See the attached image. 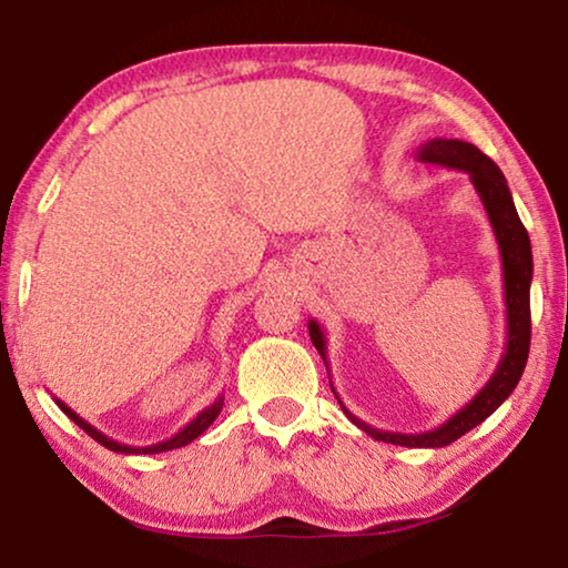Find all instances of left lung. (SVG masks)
Instances as JSON below:
<instances>
[{"instance_id": "left-lung-1", "label": "left lung", "mask_w": 568, "mask_h": 568, "mask_svg": "<svg viewBox=\"0 0 568 568\" xmlns=\"http://www.w3.org/2000/svg\"><path fill=\"white\" fill-rule=\"evenodd\" d=\"M420 163L430 165H444L454 168V171L469 173V181L477 191V196L485 206L489 224H493L497 247H500L503 260V287H505V316H507V334H505V352L497 365L495 375L487 379V385L464 405L462 410H456L452 418L444 420L442 426L423 430V434H393V430H379L369 426L362 418L354 416L352 410H346L342 397L336 395L338 405L346 413L354 426H359L365 434H369L375 442L397 444V446H410V448H438L448 446L456 438L469 434L471 428H477L481 420L493 416L500 405L510 397L515 385L520 383L523 369L528 362L530 349V277H532V252H530V236L523 226L518 209L513 203V193L507 189V181L500 168L489 160L479 148H474L471 142L464 140H428L426 145L418 148ZM308 334L311 342L316 346L324 365L328 369L326 359V334L321 328L318 321H308Z\"/></svg>"}]
</instances>
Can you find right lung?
Masks as SVG:
<instances>
[{
	"mask_svg": "<svg viewBox=\"0 0 568 568\" xmlns=\"http://www.w3.org/2000/svg\"><path fill=\"white\" fill-rule=\"evenodd\" d=\"M53 400L58 403V408H61L68 418H71L75 426L79 428H83L87 430V434L94 438V442H99L101 446H106L109 452H116V454H160V452H173V448H181V446H185V444H191V442H196V438L203 434V430H206L211 423L216 420V416L219 413H222V405H224V395H219L214 403L209 405V408H203L196 418H193L191 423H185V426L178 430L175 436H171V438H165V442H158V444H150V446H126V444H120V442H114V438H109L106 434H101L99 428H94L91 426L89 420H83L79 413L75 410H71L68 408V405L63 403V400H58V397H53Z\"/></svg>",
	"mask_w": 568,
	"mask_h": 568,
	"instance_id": "add662e5",
	"label": "right lung"
}]
</instances>
